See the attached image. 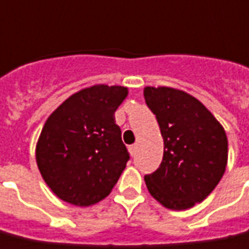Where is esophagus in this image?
<instances>
[{"mask_svg": "<svg viewBox=\"0 0 249 249\" xmlns=\"http://www.w3.org/2000/svg\"><path fill=\"white\" fill-rule=\"evenodd\" d=\"M129 154L132 155V156H135V154H136V149H137V145L136 144H133V145H129Z\"/></svg>", "mask_w": 249, "mask_h": 249, "instance_id": "obj_1", "label": "esophagus"}]
</instances>
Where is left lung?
Returning <instances> with one entry per match:
<instances>
[{
	"label": "left lung",
	"mask_w": 249,
	"mask_h": 249,
	"mask_svg": "<svg viewBox=\"0 0 249 249\" xmlns=\"http://www.w3.org/2000/svg\"><path fill=\"white\" fill-rule=\"evenodd\" d=\"M144 98L164 144L160 167L144 177L147 189L167 209H190L214 190L225 173V129L201 101L183 90L145 86Z\"/></svg>",
	"instance_id": "1"
}]
</instances>
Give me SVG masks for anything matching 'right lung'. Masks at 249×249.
I'll list each match as a JSON object with an SVG mask.
<instances>
[{
	"label": "right lung",
	"mask_w": 249,
	"mask_h": 249,
	"mask_svg": "<svg viewBox=\"0 0 249 249\" xmlns=\"http://www.w3.org/2000/svg\"><path fill=\"white\" fill-rule=\"evenodd\" d=\"M126 95L125 86L94 85L70 95L47 119L36 142V163L64 202L91 206L117 183L129 154L114 112Z\"/></svg>",
	"instance_id": "obj_1"
}]
</instances>
